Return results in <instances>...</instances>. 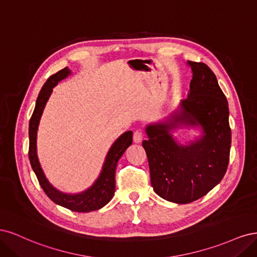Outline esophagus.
Segmentation results:
<instances>
[{
  "label": "esophagus",
  "instance_id": "34e87169",
  "mask_svg": "<svg viewBox=\"0 0 257 257\" xmlns=\"http://www.w3.org/2000/svg\"><path fill=\"white\" fill-rule=\"evenodd\" d=\"M142 140H143L142 132H141L140 130L135 131V134H134V142L137 143V144H140L141 142H142Z\"/></svg>",
  "mask_w": 257,
  "mask_h": 257
}]
</instances>
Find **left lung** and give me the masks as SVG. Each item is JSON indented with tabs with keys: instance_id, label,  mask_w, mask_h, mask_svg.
Listing matches in <instances>:
<instances>
[{
	"instance_id": "8db88e82",
	"label": "left lung",
	"mask_w": 257,
	"mask_h": 257,
	"mask_svg": "<svg viewBox=\"0 0 257 257\" xmlns=\"http://www.w3.org/2000/svg\"><path fill=\"white\" fill-rule=\"evenodd\" d=\"M187 66L192 71L188 97L162 119L147 123L142 143L154 191L176 204L196 201L220 183L231 143L228 103L216 76L204 63L187 61ZM185 130L198 136L190 138Z\"/></svg>"
}]
</instances>
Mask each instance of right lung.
Masks as SVG:
<instances>
[{"mask_svg":"<svg viewBox=\"0 0 257 257\" xmlns=\"http://www.w3.org/2000/svg\"><path fill=\"white\" fill-rule=\"evenodd\" d=\"M72 71L66 67L49 78L41 88L29 125V158L41 188L52 202L71 211L89 212L102 208L112 200L115 192V170H116L120 157L132 144V131L123 132L112 144L105 156L101 171L92 186L78 193H66L56 189L47 178L38 159L37 131L41 115L44 113L45 106L52 94L53 88L59 84V82L69 77Z\"/></svg>","mask_w":257,"mask_h":257,"instance_id":"add662e5","label":"right lung"}]
</instances>
